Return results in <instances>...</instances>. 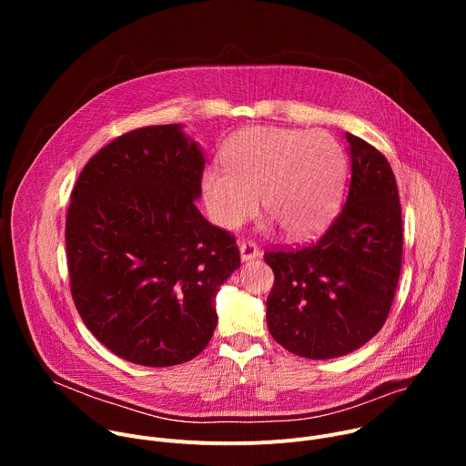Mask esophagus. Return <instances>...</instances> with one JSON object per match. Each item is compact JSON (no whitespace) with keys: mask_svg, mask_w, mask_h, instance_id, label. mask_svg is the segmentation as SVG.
Returning a JSON list of instances; mask_svg holds the SVG:
<instances>
[{"mask_svg":"<svg viewBox=\"0 0 466 466\" xmlns=\"http://www.w3.org/2000/svg\"><path fill=\"white\" fill-rule=\"evenodd\" d=\"M239 252H241V259L248 261V259H254L259 256V247L254 241L247 239V241L239 243Z\"/></svg>","mask_w":466,"mask_h":466,"instance_id":"34e87169","label":"esophagus"}]
</instances>
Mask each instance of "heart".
<instances>
[{
	"label": "heart",
	"instance_id": "heart-1",
	"mask_svg": "<svg viewBox=\"0 0 466 466\" xmlns=\"http://www.w3.org/2000/svg\"><path fill=\"white\" fill-rule=\"evenodd\" d=\"M225 169L203 175V198L210 219L236 230L258 208L280 232L302 239L319 232L336 212L345 153L324 130L254 127L228 140L221 153Z\"/></svg>",
	"mask_w": 466,
	"mask_h": 466
}]
</instances>
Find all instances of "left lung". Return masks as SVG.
Segmentation results:
<instances>
[{
    "label": "left lung",
    "mask_w": 466,
    "mask_h": 466,
    "mask_svg": "<svg viewBox=\"0 0 466 466\" xmlns=\"http://www.w3.org/2000/svg\"><path fill=\"white\" fill-rule=\"evenodd\" d=\"M347 203L313 243L263 254L275 273L268 326L286 350L331 360L358 350L383 326L402 269V207L387 158L347 132Z\"/></svg>",
    "instance_id": "obj_1"
}]
</instances>
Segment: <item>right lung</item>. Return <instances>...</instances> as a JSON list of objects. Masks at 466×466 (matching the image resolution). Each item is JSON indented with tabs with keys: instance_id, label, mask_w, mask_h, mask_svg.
Returning a JSON list of instances; mask_svg holds the SVG:
<instances>
[{
	"instance_id": "add662e5",
	"label": "right lung",
	"mask_w": 466,
	"mask_h": 466,
	"mask_svg": "<svg viewBox=\"0 0 466 466\" xmlns=\"http://www.w3.org/2000/svg\"><path fill=\"white\" fill-rule=\"evenodd\" d=\"M205 157L180 125L142 127L99 149L66 216L76 308L116 356L144 367L193 360L218 324L236 238L197 210Z\"/></svg>"
}]
</instances>
